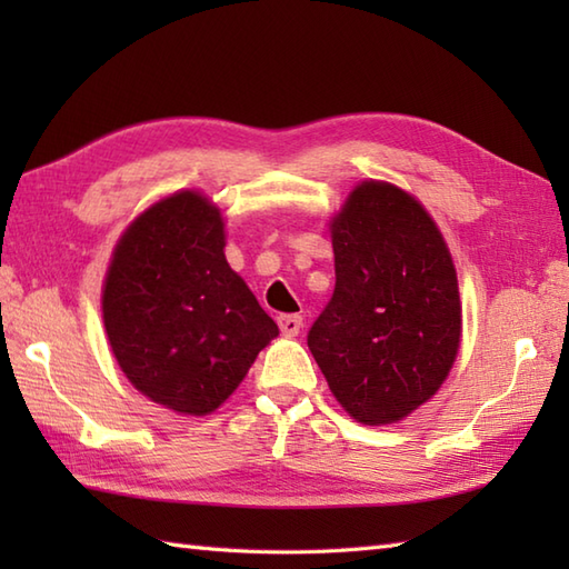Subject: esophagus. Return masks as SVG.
I'll return each mask as SVG.
<instances>
[{
	"label": "esophagus",
	"mask_w": 569,
	"mask_h": 569,
	"mask_svg": "<svg viewBox=\"0 0 569 569\" xmlns=\"http://www.w3.org/2000/svg\"><path fill=\"white\" fill-rule=\"evenodd\" d=\"M278 328H281V332L286 337H296L300 332V328H303V318H300V316H278Z\"/></svg>",
	"instance_id": "34e87169"
}]
</instances>
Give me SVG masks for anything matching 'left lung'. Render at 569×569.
<instances>
[{
	"label": "left lung",
	"instance_id": "8db88e82",
	"mask_svg": "<svg viewBox=\"0 0 569 569\" xmlns=\"http://www.w3.org/2000/svg\"><path fill=\"white\" fill-rule=\"evenodd\" d=\"M332 249L335 293L308 347L347 413L386 426L452 369L462 328L452 257L416 198L373 180L332 220Z\"/></svg>",
	"mask_w": 569,
	"mask_h": 569
}]
</instances>
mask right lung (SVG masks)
I'll return each instance as SVG.
<instances>
[{
    "instance_id": "add662e5",
    "label": "right lung",
    "mask_w": 569,
    "mask_h": 569,
    "mask_svg": "<svg viewBox=\"0 0 569 569\" xmlns=\"http://www.w3.org/2000/svg\"><path fill=\"white\" fill-rule=\"evenodd\" d=\"M102 318L127 379L188 416L220 406L278 335L229 269L220 210L192 190L156 202L119 239Z\"/></svg>"
}]
</instances>
